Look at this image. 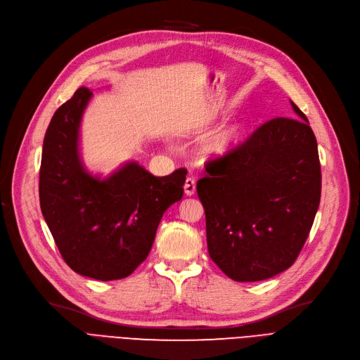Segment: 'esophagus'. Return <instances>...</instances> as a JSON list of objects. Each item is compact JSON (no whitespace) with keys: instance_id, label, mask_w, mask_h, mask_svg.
<instances>
[{"instance_id":"obj_1","label":"esophagus","mask_w":360,"mask_h":360,"mask_svg":"<svg viewBox=\"0 0 360 360\" xmlns=\"http://www.w3.org/2000/svg\"><path fill=\"white\" fill-rule=\"evenodd\" d=\"M184 190L186 195H194L195 194V179L194 178H186L185 185H184Z\"/></svg>"}]
</instances>
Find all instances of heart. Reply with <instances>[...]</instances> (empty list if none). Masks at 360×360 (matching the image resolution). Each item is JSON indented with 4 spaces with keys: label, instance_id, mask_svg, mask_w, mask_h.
Masks as SVG:
<instances>
[{
    "label": "heart",
    "instance_id": "1",
    "mask_svg": "<svg viewBox=\"0 0 360 360\" xmlns=\"http://www.w3.org/2000/svg\"><path fill=\"white\" fill-rule=\"evenodd\" d=\"M242 134L243 129L240 124L235 122L224 127L207 141V144L204 146V153L213 158H221L228 155L239 144V141L242 140Z\"/></svg>",
    "mask_w": 360,
    "mask_h": 360
}]
</instances>
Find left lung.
<instances>
[{"mask_svg": "<svg viewBox=\"0 0 360 360\" xmlns=\"http://www.w3.org/2000/svg\"><path fill=\"white\" fill-rule=\"evenodd\" d=\"M278 117L231 153L209 160L197 182L207 247L235 281H259L288 270L311 232L321 198L318 146L308 118Z\"/></svg>", "mask_w": 360, "mask_h": 360, "instance_id": "left-lung-1", "label": "left lung"}]
</instances>
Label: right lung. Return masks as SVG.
<instances>
[{
	"instance_id": "obj_1",
	"label": "right lung",
	"mask_w": 360,
	"mask_h": 360,
	"mask_svg": "<svg viewBox=\"0 0 360 360\" xmlns=\"http://www.w3.org/2000/svg\"><path fill=\"white\" fill-rule=\"evenodd\" d=\"M90 98L80 87L53 113L44 140L39 200L68 267L109 281L128 277L147 258L163 213L184 195L186 169L153 176L129 162L106 179L90 175L79 155Z\"/></svg>"
}]
</instances>
